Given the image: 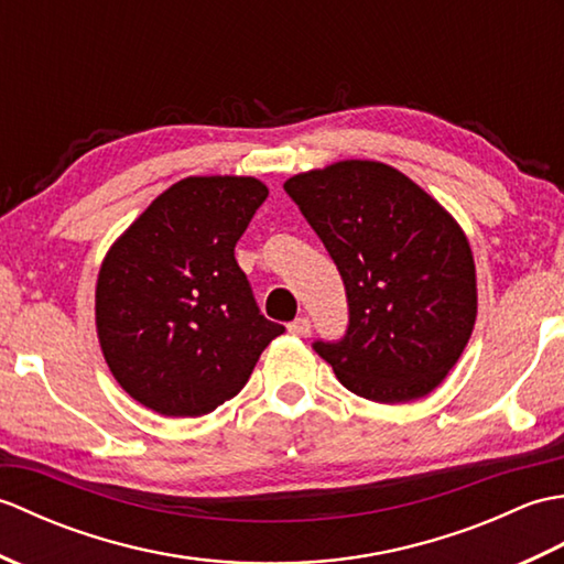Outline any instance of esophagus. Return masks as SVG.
I'll return each mask as SVG.
<instances>
[{"mask_svg":"<svg viewBox=\"0 0 564 564\" xmlns=\"http://www.w3.org/2000/svg\"><path fill=\"white\" fill-rule=\"evenodd\" d=\"M289 332L295 334V337H307V334H310V319L307 317L293 319L291 325H289Z\"/></svg>","mask_w":564,"mask_h":564,"instance_id":"1","label":"esophagus"}]
</instances>
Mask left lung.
Instances as JSON below:
<instances>
[{
    "label": "left lung",
    "instance_id": "obj_1",
    "mask_svg": "<svg viewBox=\"0 0 564 564\" xmlns=\"http://www.w3.org/2000/svg\"><path fill=\"white\" fill-rule=\"evenodd\" d=\"M341 273L349 329L315 351L358 398H426L458 364L477 317L463 227L410 176L344 160L283 184Z\"/></svg>",
    "mask_w": 564,
    "mask_h": 564
}]
</instances>
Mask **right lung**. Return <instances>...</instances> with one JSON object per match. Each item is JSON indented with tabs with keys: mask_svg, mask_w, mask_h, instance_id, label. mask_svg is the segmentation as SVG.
<instances>
[{
	"mask_svg": "<svg viewBox=\"0 0 564 564\" xmlns=\"http://www.w3.org/2000/svg\"><path fill=\"white\" fill-rule=\"evenodd\" d=\"M269 196L254 176H186L106 251L97 334L130 398L162 416H200L247 386L283 334L257 307L235 259Z\"/></svg>",
	"mask_w": 564,
	"mask_h": 564,
	"instance_id": "add662e5",
	"label": "right lung"
}]
</instances>
